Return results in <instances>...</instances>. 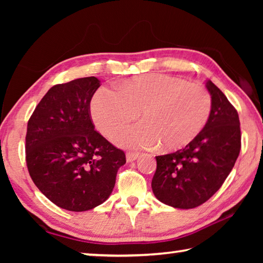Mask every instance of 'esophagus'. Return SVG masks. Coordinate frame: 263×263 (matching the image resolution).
<instances>
[{"instance_id":"34e87169","label":"esophagus","mask_w":263,"mask_h":263,"mask_svg":"<svg viewBox=\"0 0 263 263\" xmlns=\"http://www.w3.org/2000/svg\"><path fill=\"white\" fill-rule=\"evenodd\" d=\"M138 157H139V154H138V153H135V152H127V153H126V161H127V162L136 161V160L138 159Z\"/></svg>"}]
</instances>
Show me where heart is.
Returning a JSON list of instances; mask_svg holds the SVG:
<instances>
[{"mask_svg":"<svg viewBox=\"0 0 263 263\" xmlns=\"http://www.w3.org/2000/svg\"><path fill=\"white\" fill-rule=\"evenodd\" d=\"M211 110L205 87L162 74L127 80L119 91L101 87L90 103L92 121L104 136L133 122L141 111L142 123L112 137L118 146L131 149L184 147L205 127Z\"/></svg>","mask_w":263,"mask_h":263,"instance_id":"1","label":"heart"}]
</instances>
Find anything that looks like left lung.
I'll return each mask as SVG.
<instances>
[{"mask_svg": "<svg viewBox=\"0 0 263 263\" xmlns=\"http://www.w3.org/2000/svg\"><path fill=\"white\" fill-rule=\"evenodd\" d=\"M210 118L184 148L155 157L152 190L160 202L176 209H194L215 195L232 171L241 148L237 110L210 80Z\"/></svg>", "mask_w": 263, "mask_h": 263, "instance_id": "8db88e82", "label": "left lung"}]
</instances>
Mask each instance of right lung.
<instances>
[{"label": "right lung", "instance_id": "obj_1", "mask_svg": "<svg viewBox=\"0 0 263 263\" xmlns=\"http://www.w3.org/2000/svg\"><path fill=\"white\" fill-rule=\"evenodd\" d=\"M95 77L53 86L35 106L25 137L26 166L37 188L61 209L81 212L112 193L125 153L95 130Z\"/></svg>", "mask_w": 263, "mask_h": 263}]
</instances>
